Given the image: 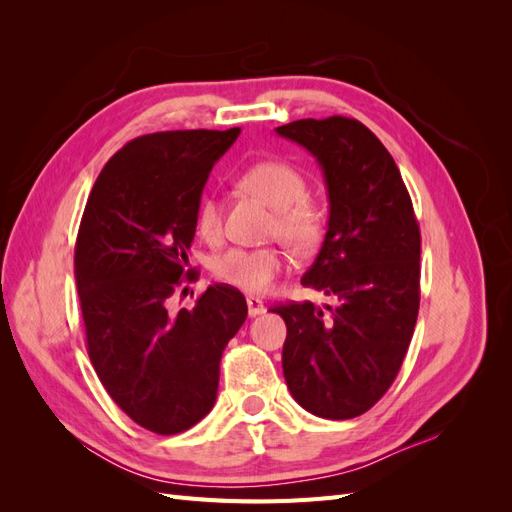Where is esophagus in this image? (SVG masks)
<instances>
[{
    "instance_id": "34e87169",
    "label": "esophagus",
    "mask_w": 512,
    "mask_h": 512,
    "mask_svg": "<svg viewBox=\"0 0 512 512\" xmlns=\"http://www.w3.org/2000/svg\"><path fill=\"white\" fill-rule=\"evenodd\" d=\"M265 312H267V307L258 297H247V314H250L252 318H256V316L265 314Z\"/></svg>"
}]
</instances>
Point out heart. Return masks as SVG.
<instances>
[{
  "mask_svg": "<svg viewBox=\"0 0 512 512\" xmlns=\"http://www.w3.org/2000/svg\"><path fill=\"white\" fill-rule=\"evenodd\" d=\"M239 185L275 209L271 232L292 252L309 254L322 243L327 232V213L320 203L307 196V179L297 166L284 160H262L243 170ZM196 228L207 241H215L222 235V205L215 196L200 200ZM284 267L286 258L275 247H258V250L235 247L215 256L211 262V271L220 282L250 294L271 290Z\"/></svg>",
  "mask_w": 512,
  "mask_h": 512,
  "instance_id": "1",
  "label": "heart"
}]
</instances>
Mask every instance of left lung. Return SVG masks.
<instances>
[{"instance_id":"obj_1","label":"left lung","mask_w":512,"mask_h":512,"mask_svg":"<svg viewBox=\"0 0 512 512\" xmlns=\"http://www.w3.org/2000/svg\"><path fill=\"white\" fill-rule=\"evenodd\" d=\"M318 160L329 226L301 284L337 299L282 303L284 378L307 412L344 421L389 391L421 303V230L391 153L361 121L333 115L275 130Z\"/></svg>"}]
</instances>
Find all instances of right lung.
I'll list each match as a JSON object with an SVG mask.
<instances>
[{"label":"right lung","instance_id":"obj_1","mask_svg":"<svg viewBox=\"0 0 512 512\" xmlns=\"http://www.w3.org/2000/svg\"><path fill=\"white\" fill-rule=\"evenodd\" d=\"M230 130L145 134L106 162L74 247V273L96 374L136 425L173 436L207 416L220 359L247 318L245 297L215 284L194 309L170 314L196 209L213 164L237 141Z\"/></svg>","mask_w":512,"mask_h":512}]
</instances>
